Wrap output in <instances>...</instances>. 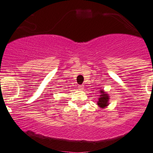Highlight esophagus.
Listing matches in <instances>:
<instances>
[{
  "label": "esophagus",
  "mask_w": 153,
  "mask_h": 153,
  "mask_svg": "<svg viewBox=\"0 0 153 153\" xmlns=\"http://www.w3.org/2000/svg\"><path fill=\"white\" fill-rule=\"evenodd\" d=\"M78 87H79V89L80 90H83L84 87H84V85H79Z\"/></svg>",
  "instance_id": "esophagus-1"
}]
</instances>
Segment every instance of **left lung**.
I'll return each mask as SVG.
<instances>
[{
    "label": "left lung",
    "instance_id": "left-lung-1",
    "mask_svg": "<svg viewBox=\"0 0 153 153\" xmlns=\"http://www.w3.org/2000/svg\"><path fill=\"white\" fill-rule=\"evenodd\" d=\"M100 92V97H98V101H97V105L100 108H105L109 105V100L110 96L106 92H105L104 90H99Z\"/></svg>",
    "mask_w": 153,
    "mask_h": 153
}]
</instances>
